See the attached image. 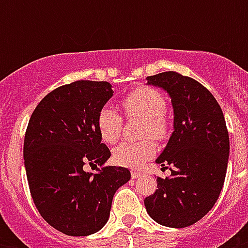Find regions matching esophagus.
<instances>
[{"label": "esophagus", "mask_w": 248, "mask_h": 248, "mask_svg": "<svg viewBox=\"0 0 248 248\" xmlns=\"http://www.w3.org/2000/svg\"><path fill=\"white\" fill-rule=\"evenodd\" d=\"M141 175H143V172H141V171H135V170H132V171H131L132 179H138V177H140Z\"/></svg>", "instance_id": "34e87169"}]
</instances>
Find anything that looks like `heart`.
<instances>
[{"label": "heart", "instance_id": "obj_1", "mask_svg": "<svg viewBox=\"0 0 248 248\" xmlns=\"http://www.w3.org/2000/svg\"><path fill=\"white\" fill-rule=\"evenodd\" d=\"M122 107L128 117L143 118V136L162 139L166 135V101L158 91L151 87L134 90L122 100ZM96 124L101 139L112 144L120 136L124 120L112 105H104L97 114ZM155 153V144L152 140L121 143L113 149V159L122 166H140Z\"/></svg>", "mask_w": 248, "mask_h": 248}]
</instances>
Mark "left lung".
Masks as SVG:
<instances>
[{
    "mask_svg": "<svg viewBox=\"0 0 248 248\" xmlns=\"http://www.w3.org/2000/svg\"><path fill=\"white\" fill-rule=\"evenodd\" d=\"M165 90L173 108V132L155 159L171 167L157 177V190L144 200L155 223L170 228L193 225L219 198L229 158V135L223 110L210 91L190 77L163 72L147 77Z\"/></svg>",
    "mask_w": 248,
    "mask_h": 248,
    "instance_id": "obj_1",
    "label": "left lung"
}]
</instances>
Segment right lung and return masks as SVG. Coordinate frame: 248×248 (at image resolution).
<instances>
[{"instance_id": "add662e5", "label": "right lung", "mask_w": 248, "mask_h": 248, "mask_svg": "<svg viewBox=\"0 0 248 248\" xmlns=\"http://www.w3.org/2000/svg\"><path fill=\"white\" fill-rule=\"evenodd\" d=\"M112 96L109 82L76 81L47 93L29 120L23 153L31 196L46 223L64 234L100 231L114 193L131 179L126 167L104 166L110 151L96 122Z\"/></svg>"}]
</instances>
